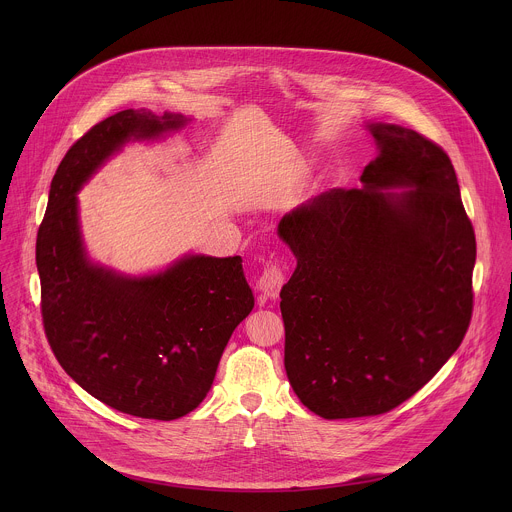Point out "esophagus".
Segmentation results:
<instances>
[{
    "mask_svg": "<svg viewBox=\"0 0 512 512\" xmlns=\"http://www.w3.org/2000/svg\"><path fill=\"white\" fill-rule=\"evenodd\" d=\"M282 286H284V274L278 266H268L256 284L260 293H264V297H270V299H276L280 295Z\"/></svg>",
    "mask_w": 512,
    "mask_h": 512,
    "instance_id": "1",
    "label": "esophagus"
}]
</instances>
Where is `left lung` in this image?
<instances>
[{"label":"left lung","mask_w":512,"mask_h":512,"mask_svg":"<svg viewBox=\"0 0 512 512\" xmlns=\"http://www.w3.org/2000/svg\"><path fill=\"white\" fill-rule=\"evenodd\" d=\"M376 155L361 189L286 213L297 260L280 292L293 392L325 420L384 414L414 396L471 321L475 232L441 147L368 122Z\"/></svg>","instance_id":"obj_1"}]
</instances>
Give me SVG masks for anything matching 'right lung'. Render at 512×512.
Here are the masks:
<instances>
[{
  "label": "right lung",
  "instance_id": "1",
  "mask_svg": "<svg viewBox=\"0 0 512 512\" xmlns=\"http://www.w3.org/2000/svg\"><path fill=\"white\" fill-rule=\"evenodd\" d=\"M189 122L130 108L96 124L61 161L37 234L43 323L57 361L106 406L163 422L205 400L232 331L254 307L242 258L187 252L157 272H118L88 256L76 195L128 144L165 140Z\"/></svg>",
  "mask_w": 512,
  "mask_h": 512
}]
</instances>
